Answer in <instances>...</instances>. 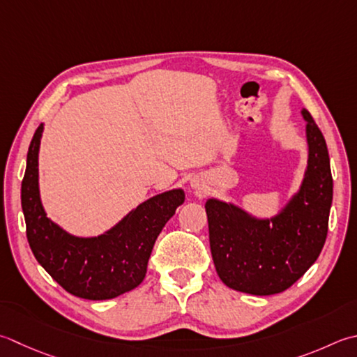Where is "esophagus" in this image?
<instances>
[{
	"instance_id": "34e87169",
	"label": "esophagus",
	"mask_w": 357,
	"mask_h": 357,
	"mask_svg": "<svg viewBox=\"0 0 357 357\" xmlns=\"http://www.w3.org/2000/svg\"><path fill=\"white\" fill-rule=\"evenodd\" d=\"M190 187H192V188H195V190H199V188L202 187L201 179H198V178H192V179H190Z\"/></svg>"
}]
</instances>
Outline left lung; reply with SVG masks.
Wrapping results in <instances>:
<instances>
[{"label": "left lung", "mask_w": 357, "mask_h": 357, "mask_svg": "<svg viewBox=\"0 0 357 357\" xmlns=\"http://www.w3.org/2000/svg\"><path fill=\"white\" fill-rule=\"evenodd\" d=\"M308 164L302 184L274 216H255L230 201L208 198V221L215 269L221 282L252 296L288 289L308 271L328 234L333 202L330 156L322 131L305 108Z\"/></svg>", "instance_id": "8db88e82"}]
</instances>
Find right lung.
<instances>
[{
    "mask_svg": "<svg viewBox=\"0 0 357 357\" xmlns=\"http://www.w3.org/2000/svg\"><path fill=\"white\" fill-rule=\"evenodd\" d=\"M43 130L41 123L32 137L21 183L26 235L35 258L75 297L108 300L137 288L160 230L185 199L184 190L155 195L97 236L69 234L46 215L40 197L38 153Z\"/></svg>",
    "mask_w": 357,
    "mask_h": 357,
    "instance_id": "right-lung-1",
    "label": "right lung"
}]
</instances>
